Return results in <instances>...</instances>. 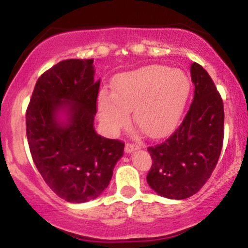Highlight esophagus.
Returning <instances> with one entry per match:
<instances>
[{
    "label": "esophagus",
    "mask_w": 248,
    "mask_h": 248,
    "mask_svg": "<svg viewBox=\"0 0 248 248\" xmlns=\"http://www.w3.org/2000/svg\"><path fill=\"white\" fill-rule=\"evenodd\" d=\"M136 149H139V146H136V144H133V143H126V147H124V152L126 153H132Z\"/></svg>",
    "instance_id": "obj_1"
}]
</instances>
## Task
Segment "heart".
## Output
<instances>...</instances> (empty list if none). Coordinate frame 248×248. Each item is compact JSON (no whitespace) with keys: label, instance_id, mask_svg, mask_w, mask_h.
<instances>
[{"label":"heart","instance_id":"b5f03b06","mask_svg":"<svg viewBox=\"0 0 248 248\" xmlns=\"http://www.w3.org/2000/svg\"><path fill=\"white\" fill-rule=\"evenodd\" d=\"M112 94L101 91L98 98L100 120L115 134L129 121L150 138H162L177 126L190 94V81L183 71L163 65H148L116 76Z\"/></svg>","mask_w":248,"mask_h":248}]
</instances>
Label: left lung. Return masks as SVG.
I'll use <instances>...</instances> for the list:
<instances>
[{
	"label": "left lung",
	"instance_id": "1",
	"mask_svg": "<svg viewBox=\"0 0 248 248\" xmlns=\"http://www.w3.org/2000/svg\"><path fill=\"white\" fill-rule=\"evenodd\" d=\"M195 94L186 118L166 141L148 147L149 186L162 197L186 199L202 189L215 170L224 140V105L203 66L192 62Z\"/></svg>",
	"mask_w": 248,
	"mask_h": 248
}]
</instances>
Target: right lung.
Masks as SVG:
<instances>
[{
	"mask_svg": "<svg viewBox=\"0 0 248 248\" xmlns=\"http://www.w3.org/2000/svg\"><path fill=\"white\" fill-rule=\"evenodd\" d=\"M99 86L93 59L59 62L38 78L25 115L33 163L50 189L70 203L98 197L124 155V142L94 129Z\"/></svg>",
	"mask_w": 248,
	"mask_h": 248,
	"instance_id": "right-lung-1",
	"label": "right lung"
}]
</instances>
